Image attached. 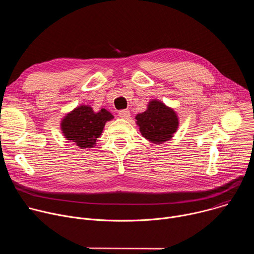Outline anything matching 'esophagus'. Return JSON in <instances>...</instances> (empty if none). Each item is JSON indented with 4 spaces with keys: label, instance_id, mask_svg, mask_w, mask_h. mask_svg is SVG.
<instances>
[{
    "label": "esophagus",
    "instance_id": "1",
    "mask_svg": "<svg viewBox=\"0 0 254 254\" xmlns=\"http://www.w3.org/2000/svg\"><path fill=\"white\" fill-rule=\"evenodd\" d=\"M119 116L120 118L122 119H125V120H127L129 117H130V113L128 110H122L119 112Z\"/></svg>",
    "mask_w": 254,
    "mask_h": 254
}]
</instances>
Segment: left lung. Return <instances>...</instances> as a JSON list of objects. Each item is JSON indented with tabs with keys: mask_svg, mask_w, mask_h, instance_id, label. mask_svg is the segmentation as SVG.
<instances>
[{
	"mask_svg": "<svg viewBox=\"0 0 254 254\" xmlns=\"http://www.w3.org/2000/svg\"><path fill=\"white\" fill-rule=\"evenodd\" d=\"M135 120L141 135L156 143L171 139L179 126L175 111L156 99L150 101L147 111L136 115Z\"/></svg>",
	"mask_w": 254,
	"mask_h": 254,
	"instance_id": "obj_1",
	"label": "left lung"
}]
</instances>
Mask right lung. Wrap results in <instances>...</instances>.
I'll return each instance as SVG.
<instances>
[{"label":"right lung","instance_id":"add662e5","mask_svg":"<svg viewBox=\"0 0 254 254\" xmlns=\"http://www.w3.org/2000/svg\"><path fill=\"white\" fill-rule=\"evenodd\" d=\"M113 119L114 116L104 108L94 113L91 106L80 105L64 117L61 130L69 141H73L80 149L93 148L105 123Z\"/></svg>","mask_w":254,"mask_h":254}]
</instances>
